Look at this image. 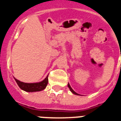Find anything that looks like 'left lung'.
Returning <instances> with one entry per match:
<instances>
[{"label": "left lung", "instance_id": "obj_1", "mask_svg": "<svg viewBox=\"0 0 121 121\" xmlns=\"http://www.w3.org/2000/svg\"><path fill=\"white\" fill-rule=\"evenodd\" d=\"M68 87H69V89H70L71 91L72 92H73V94H76V95H79L78 94H77V92H74V91L73 90V89H72V88H71V87L70 85H69V83H68Z\"/></svg>", "mask_w": 121, "mask_h": 121}]
</instances>
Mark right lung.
<instances>
[{
	"instance_id": "right-lung-1",
	"label": "right lung",
	"mask_w": 121,
	"mask_h": 121,
	"mask_svg": "<svg viewBox=\"0 0 121 121\" xmlns=\"http://www.w3.org/2000/svg\"><path fill=\"white\" fill-rule=\"evenodd\" d=\"M47 76L43 81L38 82V83H24L22 82L19 81L18 80H17L15 78H14L15 81L19 86V87L23 91H25L26 92H37L41 91L44 90L46 87H47L48 82V78Z\"/></svg>"
}]
</instances>
